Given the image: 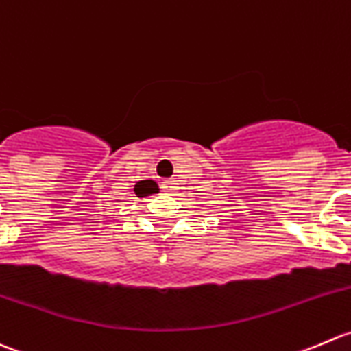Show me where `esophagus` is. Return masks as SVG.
<instances>
[{"mask_svg":"<svg viewBox=\"0 0 351 351\" xmlns=\"http://www.w3.org/2000/svg\"><path fill=\"white\" fill-rule=\"evenodd\" d=\"M162 189L165 191V193H174V191L177 189V182L174 179H167L162 182Z\"/></svg>","mask_w":351,"mask_h":351,"instance_id":"34e87169","label":"esophagus"}]
</instances>
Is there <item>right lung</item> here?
Listing matches in <instances>:
<instances>
[{
	"instance_id": "add662e5",
	"label": "right lung",
	"mask_w": 351,
	"mask_h": 351,
	"mask_svg": "<svg viewBox=\"0 0 351 351\" xmlns=\"http://www.w3.org/2000/svg\"><path fill=\"white\" fill-rule=\"evenodd\" d=\"M155 191H157V184H155L154 180H141V182L134 187V193H136L140 197L155 193Z\"/></svg>"
}]
</instances>
